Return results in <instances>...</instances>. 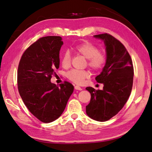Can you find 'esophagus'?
Segmentation results:
<instances>
[{"label": "esophagus", "mask_w": 152, "mask_h": 152, "mask_svg": "<svg viewBox=\"0 0 152 152\" xmlns=\"http://www.w3.org/2000/svg\"><path fill=\"white\" fill-rule=\"evenodd\" d=\"M74 88H75V89H77V90H82V88H80V87L79 86H75V87H74Z\"/></svg>", "instance_id": "obj_1"}]
</instances>
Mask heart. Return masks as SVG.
Wrapping results in <instances>:
<instances>
[{"label":"heart","instance_id":"b5f03b06","mask_svg":"<svg viewBox=\"0 0 152 152\" xmlns=\"http://www.w3.org/2000/svg\"><path fill=\"white\" fill-rule=\"evenodd\" d=\"M76 53L82 55L86 59H88V64L91 69L98 72L101 71L104 67L106 63V57L104 53L99 52V48L94 44L85 42L80 43L74 48ZM61 65L64 69H67L71 64V56L69 51H65L61 59ZM91 76L89 71L83 70L72 69L69 70L66 74V78L71 82L81 85L84 83L86 79Z\"/></svg>","mask_w":152,"mask_h":152}]
</instances>
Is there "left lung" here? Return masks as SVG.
Listing matches in <instances>:
<instances>
[{
	"mask_svg": "<svg viewBox=\"0 0 152 152\" xmlns=\"http://www.w3.org/2000/svg\"><path fill=\"white\" fill-rule=\"evenodd\" d=\"M94 37L104 40L106 46V63L95 78L104 87L102 90L86 88L91 93L86 113L94 120L106 121L117 114L127 102L133 88L134 69L130 55L120 41L107 33Z\"/></svg>",
	"mask_w": 152,
	"mask_h": 152,
	"instance_id": "obj_1",
	"label": "left lung"
}]
</instances>
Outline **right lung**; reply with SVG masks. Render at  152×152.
<instances>
[{
  "mask_svg": "<svg viewBox=\"0 0 152 152\" xmlns=\"http://www.w3.org/2000/svg\"><path fill=\"white\" fill-rule=\"evenodd\" d=\"M59 36L40 38L23 53L18 69V88L28 110L38 119L50 123L59 118L74 91L72 83L59 86L51 82L59 67Z\"/></svg>",
  "mask_w": 152,
  "mask_h": 152,
  "instance_id": "add662e5",
  "label": "right lung"
}]
</instances>
